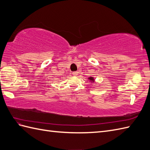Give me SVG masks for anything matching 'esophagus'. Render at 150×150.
Returning a JSON list of instances; mask_svg holds the SVG:
<instances>
[{
    "label": "esophagus",
    "mask_w": 150,
    "mask_h": 150,
    "mask_svg": "<svg viewBox=\"0 0 150 150\" xmlns=\"http://www.w3.org/2000/svg\"><path fill=\"white\" fill-rule=\"evenodd\" d=\"M72 74L74 75V76H78V72H72Z\"/></svg>",
    "instance_id": "34e87169"
}]
</instances>
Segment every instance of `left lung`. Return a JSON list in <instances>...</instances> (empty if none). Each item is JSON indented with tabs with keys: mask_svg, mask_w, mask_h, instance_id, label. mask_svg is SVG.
Here are the masks:
<instances>
[{
	"mask_svg": "<svg viewBox=\"0 0 150 150\" xmlns=\"http://www.w3.org/2000/svg\"><path fill=\"white\" fill-rule=\"evenodd\" d=\"M88 79L90 80V81H92V82H94V78H93V77H90V78H88Z\"/></svg>",
	"mask_w": 150,
	"mask_h": 150,
	"instance_id": "8db88e82",
	"label": "left lung"
}]
</instances>
